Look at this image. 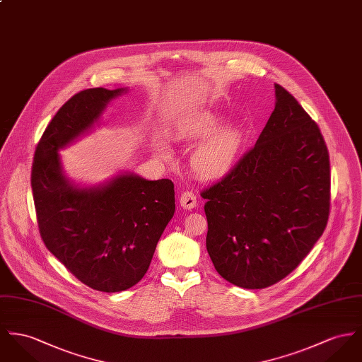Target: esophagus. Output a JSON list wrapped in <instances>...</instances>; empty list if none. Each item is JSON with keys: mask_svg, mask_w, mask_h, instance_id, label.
Wrapping results in <instances>:
<instances>
[{"mask_svg": "<svg viewBox=\"0 0 362 362\" xmlns=\"http://www.w3.org/2000/svg\"><path fill=\"white\" fill-rule=\"evenodd\" d=\"M179 202H180L182 208H185V209H193V208L197 206V197H195L194 193H192V192H185V193H182V195H180Z\"/></svg>", "mask_w": 362, "mask_h": 362, "instance_id": "esophagus-1", "label": "esophagus"}]
</instances>
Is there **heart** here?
Listing matches in <instances>:
<instances>
[{
	"mask_svg": "<svg viewBox=\"0 0 362 362\" xmlns=\"http://www.w3.org/2000/svg\"><path fill=\"white\" fill-rule=\"evenodd\" d=\"M221 117L215 112L198 114L185 121L179 134L183 138L201 140L192 153V167L202 177H218L224 175L235 161L243 144V131L235 124H226L218 128ZM158 151L168 157L170 154L165 141H158Z\"/></svg>",
	"mask_w": 362,
	"mask_h": 362,
	"instance_id": "1",
	"label": "heart"
}]
</instances>
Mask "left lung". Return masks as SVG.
I'll list each match as a JSON object with an SVG mask.
<instances>
[{
	"label": "left lung",
	"mask_w": 362,
	"mask_h": 362,
	"mask_svg": "<svg viewBox=\"0 0 362 362\" xmlns=\"http://www.w3.org/2000/svg\"><path fill=\"white\" fill-rule=\"evenodd\" d=\"M253 148L204 190L206 250L223 279L267 288L292 273L322 235L331 199L329 154L318 125L279 83Z\"/></svg>",
	"instance_id": "left-lung-1"
}]
</instances>
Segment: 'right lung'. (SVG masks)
I'll return each mask as SVG.
<instances>
[{
  "label": "right lung",
  "mask_w": 362,
  "mask_h": 362,
  "mask_svg": "<svg viewBox=\"0 0 362 362\" xmlns=\"http://www.w3.org/2000/svg\"><path fill=\"white\" fill-rule=\"evenodd\" d=\"M125 90L92 88L69 99L38 141L31 168L45 247L76 279L109 293L134 286L146 274L175 214L173 183L125 172L103 185L80 187L66 177L59 150L89 132Z\"/></svg>",
  "instance_id": "obj_1"
}]
</instances>
